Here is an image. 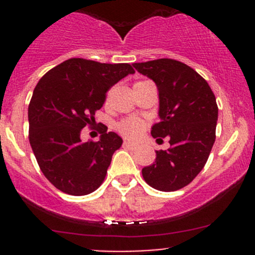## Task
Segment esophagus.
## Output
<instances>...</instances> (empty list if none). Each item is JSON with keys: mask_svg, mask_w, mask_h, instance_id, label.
<instances>
[{"mask_svg": "<svg viewBox=\"0 0 255 255\" xmlns=\"http://www.w3.org/2000/svg\"><path fill=\"white\" fill-rule=\"evenodd\" d=\"M123 144H125V146H127V148H129V149H137L138 148V144L137 143L129 142V140H125V142H123Z\"/></svg>", "mask_w": 255, "mask_h": 255, "instance_id": "1", "label": "esophagus"}]
</instances>
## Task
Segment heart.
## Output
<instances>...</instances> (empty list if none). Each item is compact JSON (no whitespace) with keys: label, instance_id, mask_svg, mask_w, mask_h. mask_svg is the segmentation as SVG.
<instances>
[{"label":"heart","instance_id":"1","mask_svg":"<svg viewBox=\"0 0 255 255\" xmlns=\"http://www.w3.org/2000/svg\"><path fill=\"white\" fill-rule=\"evenodd\" d=\"M145 128V125L140 118L137 117H129L126 120L121 121L117 125V130L126 138L129 139H137L140 137Z\"/></svg>","mask_w":255,"mask_h":255}]
</instances>
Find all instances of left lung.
<instances>
[{"label":"left lung","instance_id":"obj_1","mask_svg":"<svg viewBox=\"0 0 255 255\" xmlns=\"http://www.w3.org/2000/svg\"><path fill=\"white\" fill-rule=\"evenodd\" d=\"M138 73L155 82L160 121L151 127L156 140L169 138L168 150H156L142 169L146 184L159 191H176L204 169L216 139L218 107L210 85L192 68L174 59L134 63Z\"/></svg>","mask_w":255,"mask_h":255}]
</instances>
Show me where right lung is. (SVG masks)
Returning a JSON list of instances; mask_svg holds the SVG:
<instances>
[{
	"label": "right lung",
	"mask_w": 255,
	"mask_h": 255,
	"mask_svg": "<svg viewBox=\"0 0 255 255\" xmlns=\"http://www.w3.org/2000/svg\"><path fill=\"white\" fill-rule=\"evenodd\" d=\"M134 69L81 58L50 69L35 86L28 107L29 143L40 170L58 190L84 196L99 189L122 138L101 126L99 142L84 143L81 129L95 122L106 92Z\"/></svg>",
	"instance_id": "add662e5"
}]
</instances>
